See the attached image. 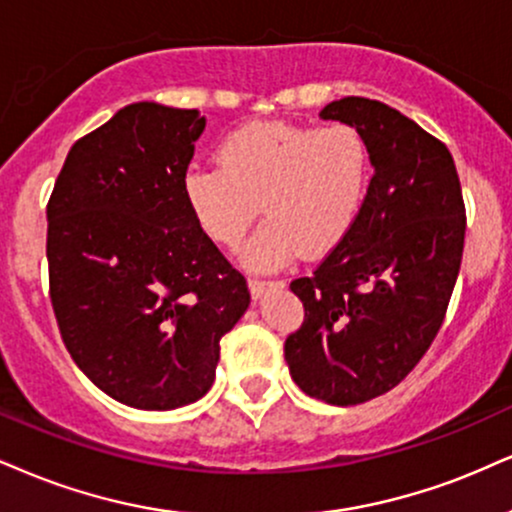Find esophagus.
<instances>
[{
	"mask_svg": "<svg viewBox=\"0 0 512 512\" xmlns=\"http://www.w3.org/2000/svg\"><path fill=\"white\" fill-rule=\"evenodd\" d=\"M285 287V280H261V277H249V289L254 299H261L268 289H277Z\"/></svg>",
	"mask_w": 512,
	"mask_h": 512,
	"instance_id": "1",
	"label": "esophagus"
}]
</instances>
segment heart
<instances>
[{
	"instance_id": "1",
	"label": "heart",
	"mask_w": 512,
	"mask_h": 512,
	"mask_svg": "<svg viewBox=\"0 0 512 512\" xmlns=\"http://www.w3.org/2000/svg\"><path fill=\"white\" fill-rule=\"evenodd\" d=\"M372 161L363 132L349 123L308 128L280 121L227 132L218 166H192L185 201L213 242L237 249L258 216L244 261L273 270L299 251L327 254L349 235L370 187Z\"/></svg>"
}]
</instances>
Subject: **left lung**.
Returning <instances> with one entry per match:
<instances>
[{
    "instance_id": "left-lung-1",
    "label": "left lung",
    "mask_w": 512,
    "mask_h": 512,
    "mask_svg": "<svg viewBox=\"0 0 512 512\" xmlns=\"http://www.w3.org/2000/svg\"><path fill=\"white\" fill-rule=\"evenodd\" d=\"M320 118L363 132L375 175L349 235L289 285L304 323L285 361L304 394L356 406L394 389L437 337L463 261L465 204L451 151L403 113L344 97Z\"/></svg>"
}]
</instances>
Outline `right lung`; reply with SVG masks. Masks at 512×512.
I'll return each mask as SVG.
<instances>
[{
	"instance_id": "obj_1",
	"label": "right lung",
	"mask_w": 512,
	"mask_h": 512,
	"mask_svg": "<svg viewBox=\"0 0 512 512\" xmlns=\"http://www.w3.org/2000/svg\"><path fill=\"white\" fill-rule=\"evenodd\" d=\"M197 109L125 106L68 151L47 204L49 299L63 344L111 399L173 410L211 389L244 275L189 211Z\"/></svg>"
}]
</instances>
